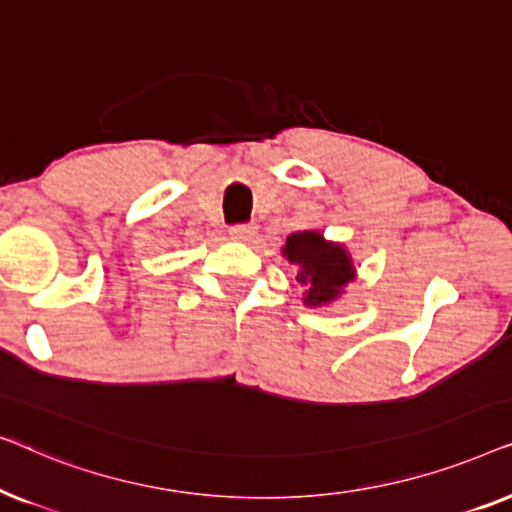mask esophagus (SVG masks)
<instances>
[{
  "instance_id": "1",
  "label": "esophagus",
  "mask_w": 512,
  "mask_h": 512,
  "mask_svg": "<svg viewBox=\"0 0 512 512\" xmlns=\"http://www.w3.org/2000/svg\"><path fill=\"white\" fill-rule=\"evenodd\" d=\"M256 226H251V223H242V226H233L230 228V237H233L235 242H251L256 237Z\"/></svg>"
}]
</instances>
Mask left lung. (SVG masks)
<instances>
[{
    "mask_svg": "<svg viewBox=\"0 0 512 512\" xmlns=\"http://www.w3.org/2000/svg\"><path fill=\"white\" fill-rule=\"evenodd\" d=\"M282 256L296 265V282L303 289V305L326 307L345 293L356 279V268L345 244L328 242L319 230H298L286 237Z\"/></svg>",
    "mask_w": 512,
    "mask_h": 512,
    "instance_id": "8db88e82",
    "label": "left lung"
}]
</instances>
